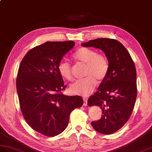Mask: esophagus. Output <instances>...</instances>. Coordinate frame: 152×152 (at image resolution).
I'll return each mask as SVG.
<instances>
[{
	"label": "esophagus",
	"mask_w": 152,
	"mask_h": 152,
	"mask_svg": "<svg viewBox=\"0 0 152 152\" xmlns=\"http://www.w3.org/2000/svg\"><path fill=\"white\" fill-rule=\"evenodd\" d=\"M87 105V99L86 98H83V106Z\"/></svg>",
	"instance_id": "obj_1"
}]
</instances>
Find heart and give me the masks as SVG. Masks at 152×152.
<instances>
[{"mask_svg": "<svg viewBox=\"0 0 152 152\" xmlns=\"http://www.w3.org/2000/svg\"><path fill=\"white\" fill-rule=\"evenodd\" d=\"M76 61L86 64V76L83 79L76 81L72 84L70 90L73 94L86 96L93 92L96 85V80H102L106 76L109 63L104 55L97 54L93 49L82 47L72 55ZM58 72L63 77L69 81L72 80L71 66L67 61H61L58 65Z\"/></svg>", "mask_w": 152, "mask_h": 152, "instance_id": "heart-1", "label": "heart"}]
</instances>
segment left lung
Here are the masks:
<instances>
[{"label": "left lung", "instance_id": "8db88e82", "mask_svg": "<svg viewBox=\"0 0 152 152\" xmlns=\"http://www.w3.org/2000/svg\"><path fill=\"white\" fill-rule=\"evenodd\" d=\"M82 45L100 49L108 60L107 75L87 104L99 106L103 114L91 126L96 132L109 135L121 129L132 115L137 94L135 66L124 45L113 39L98 38Z\"/></svg>", "mask_w": 152, "mask_h": 152}]
</instances>
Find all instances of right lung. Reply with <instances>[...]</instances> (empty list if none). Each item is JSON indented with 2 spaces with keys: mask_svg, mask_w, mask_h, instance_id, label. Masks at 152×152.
<instances>
[{
  "mask_svg": "<svg viewBox=\"0 0 152 152\" xmlns=\"http://www.w3.org/2000/svg\"><path fill=\"white\" fill-rule=\"evenodd\" d=\"M75 42L48 41L31 48L20 62L16 80L20 110L31 128L47 137L62 133L74 109L82 106L80 96H66L58 65Z\"/></svg>",
  "mask_w": 152,
  "mask_h": 152,
  "instance_id": "obj_1",
  "label": "right lung"
}]
</instances>
